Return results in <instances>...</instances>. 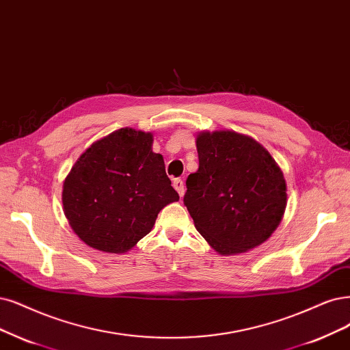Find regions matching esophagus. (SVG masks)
<instances>
[{"mask_svg":"<svg viewBox=\"0 0 350 350\" xmlns=\"http://www.w3.org/2000/svg\"><path fill=\"white\" fill-rule=\"evenodd\" d=\"M173 187L177 190L180 198H183V195H185V183H183V180L182 178H176L174 182H173Z\"/></svg>","mask_w":350,"mask_h":350,"instance_id":"obj_1","label":"esophagus"}]
</instances>
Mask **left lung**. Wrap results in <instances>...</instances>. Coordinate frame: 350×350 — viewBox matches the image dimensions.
<instances>
[{
  "label": "left lung",
  "instance_id": "1",
  "mask_svg": "<svg viewBox=\"0 0 350 350\" xmlns=\"http://www.w3.org/2000/svg\"><path fill=\"white\" fill-rule=\"evenodd\" d=\"M199 168L187 177L185 204L199 234L221 255L250 251L278 228L287 185L271 154L235 131L196 138Z\"/></svg>",
  "mask_w": 350,
  "mask_h": 350
}]
</instances>
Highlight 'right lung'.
<instances>
[{
  "label": "right lung",
  "instance_id": "obj_1",
  "mask_svg": "<svg viewBox=\"0 0 350 350\" xmlns=\"http://www.w3.org/2000/svg\"><path fill=\"white\" fill-rule=\"evenodd\" d=\"M178 200L152 134L121 128L95 141L64 178L63 212L90 248L124 254L152 229L160 211Z\"/></svg>",
  "mask_w": 350,
  "mask_h": 350
}]
</instances>
